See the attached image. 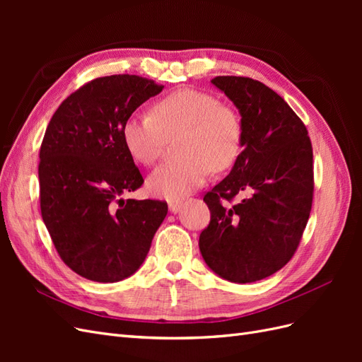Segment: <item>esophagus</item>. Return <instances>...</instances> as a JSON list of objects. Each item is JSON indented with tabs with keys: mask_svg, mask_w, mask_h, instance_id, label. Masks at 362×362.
<instances>
[{
	"mask_svg": "<svg viewBox=\"0 0 362 362\" xmlns=\"http://www.w3.org/2000/svg\"><path fill=\"white\" fill-rule=\"evenodd\" d=\"M181 205H182V201H170V202H169V210H170V213H178Z\"/></svg>",
	"mask_w": 362,
	"mask_h": 362,
	"instance_id": "34e87169",
	"label": "esophagus"
}]
</instances>
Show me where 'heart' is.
Masks as SVG:
<instances>
[{
  "label": "heart",
  "mask_w": 362,
  "mask_h": 362,
  "mask_svg": "<svg viewBox=\"0 0 362 362\" xmlns=\"http://www.w3.org/2000/svg\"><path fill=\"white\" fill-rule=\"evenodd\" d=\"M124 144L134 160L151 166L170 139L180 137L181 158L163 164L148 180L151 193L180 199L198 189L210 170L223 172L242 154L243 124L234 107L196 89L161 98L152 113L131 115L122 128Z\"/></svg>",
  "instance_id": "heart-1"
}]
</instances>
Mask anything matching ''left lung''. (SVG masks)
Wrapping results in <instances>:
<instances>
[{"label":"left lung","instance_id":"obj_1","mask_svg":"<svg viewBox=\"0 0 362 362\" xmlns=\"http://www.w3.org/2000/svg\"><path fill=\"white\" fill-rule=\"evenodd\" d=\"M211 83L242 115L243 151L204 194L211 218L199 249L218 276L255 282L286 266L300 243L313 205V146L300 117L266 84L234 75Z\"/></svg>","mask_w":362,"mask_h":362}]
</instances>
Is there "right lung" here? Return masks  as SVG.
<instances>
[{
  "instance_id": "add662e5",
  "label": "right lung",
  "mask_w": 362,
  "mask_h": 362,
  "mask_svg": "<svg viewBox=\"0 0 362 362\" xmlns=\"http://www.w3.org/2000/svg\"><path fill=\"white\" fill-rule=\"evenodd\" d=\"M163 87L128 74L95 78L71 93L47 127L39 152L42 218L62 261L86 279L133 275L168 214L164 201L124 199L144 184L124 124Z\"/></svg>"
}]
</instances>
